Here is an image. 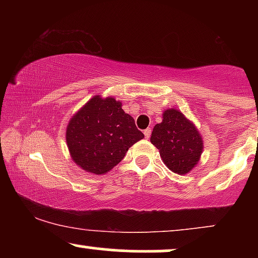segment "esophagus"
<instances>
[{
  "mask_svg": "<svg viewBox=\"0 0 258 258\" xmlns=\"http://www.w3.org/2000/svg\"><path fill=\"white\" fill-rule=\"evenodd\" d=\"M144 137H146L147 139L150 137V135H152V128H147V130H144Z\"/></svg>",
  "mask_w": 258,
  "mask_h": 258,
  "instance_id": "1",
  "label": "esophagus"
}]
</instances>
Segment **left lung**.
<instances>
[{"label": "left lung", "instance_id": "1", "mask_svg": "<svg viewBox=\"0 0 258 258\" xmlns=\"http://www.w3.org/2000/svg\"><path fill=\"white\" fill-rule=\"evenodd\" d=\"M150 142L159 149L164 164L182 176L197 166L204 150L199 130L174 108L165 109L162 121L154 126Z\"/></svg>", "mask_w": 258, "mask_h": 258}]
</instances>
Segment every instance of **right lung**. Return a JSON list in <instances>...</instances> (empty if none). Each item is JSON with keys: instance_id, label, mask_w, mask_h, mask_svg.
Wrapping results in <instances>:
<instances>
[{"instance_id": "right-lung-1", "label": "right lung", "mask_w": 258, "mask_h": 258, "mask_svg": "<svg viewBox=\"0 0 258 258\" xmlns=\"http://www.w3.org/2000/svg\"><path fill=\"white\" fill-rule=\"evenodd\" d=\"M68 149L80 168L104 174L125 158L127 150L144 135L121 100L112 97H92L73 115L65 132Z\"/></svg>"}]
</instances>
